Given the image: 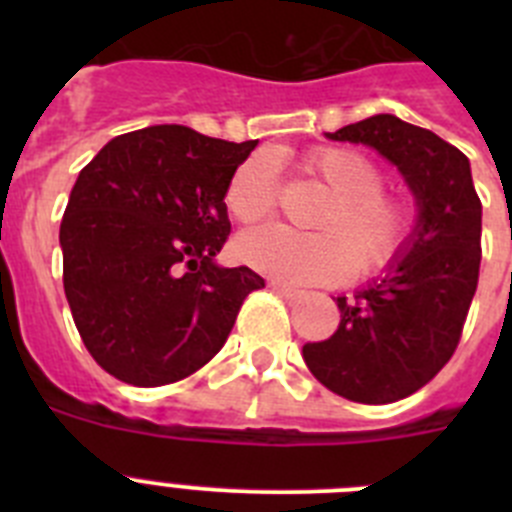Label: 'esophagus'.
I'll return each instance as SVG.
<instances>
[{
  "instance_id": "esophagus-1",
  "label": "esophagus",
  "mask_w": 512,
  "mask_h": 512,
  "mask_svg": "<svg viewBox=\"0 0 512 512\" xmlns=\"http://www.w3.org/2000/svg\"><path fill=\"white\" fill-rule=\"evenodd\" d=\"M269 287L274 289V292H279V295H282V297H287V300H300V297L305 295V292H302V289L287 287V284H282V282H271Z\"/></svg>"
}]
</instances>
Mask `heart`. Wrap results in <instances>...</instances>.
Instances as JSON below:
<instances>
[{
	"label": "heart",
	"mask_w": 512,
	"mask_h": 512,
	"mask_svg": "<svg viewBox=\"0 0 512 512\" xmlns=\"http://www.w3.org/2000/svg\"><path fill=\"white\" fill-rule=\"evenodd\" d=\"M307 174L330 189V197L302 230L269 225L238 238L243 264L284 284H336L356 271L372 277L400 259L415 230L410 197L387 192L384 171L361 151L343 146L312 148L302 158ZM279 202V171L269 153H253L230 174L225 207L243 225H256Z\"/></svg>",
	"instance_id": "1"
}]
</instances>
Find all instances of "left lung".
Instances as JSON below:
<instances>
[{
	"label": "left lung",
	"instance_id": "8db88e82",
	"mask_svg": "<svg viewBox=\"0 0 512 512\" xmlns=\"http://www.w3.org/2000/svg\"><path fill=\"white\" fill-rule=\"evenodd\" d=\"M328 138L377 148L420 207L400 259L354 300L338 297L341 323L328 341L302 346L307 369L330 392L384 405L431 382L459 346L482 261V202L469 158L400 117H366Z\"/></svg>",
	"mask_w": 512,
	"mask_h": 512
}]
</instances>
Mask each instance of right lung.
<instances>
[{"mask_svg": "<svg viewBox=\"0 0 512 512\" xmlns=\"http://www.w3.org/2000/svg\"><path fill=\"white\" fill-rule=\"evenodd\" d=\"M256 143L153 125L81 169L61 220L63 289L87 351L120 382L161 387L202 369L264 287L248 266L212 261L230 235L225 187Z\"/></svg>", "mask_w": 512, "mask_h": 512, "instance_id": "right-lung-1", "label": "right lung"}]
</instances>
